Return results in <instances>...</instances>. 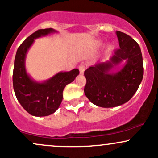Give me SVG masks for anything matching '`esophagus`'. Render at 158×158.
<instances>
[{"instance_id":"esophagus-1","label":"esophagus","mask_w":158,"mask_h":158,"mask_svg":"<svg viewBox=\"0 0 158 158\" xmlns=\"http://www.w3.org/2000/svg\"><path fill=\"white\" fill-rule=\"evenodd\" d=\"M79 73H80V74L83 75L84 71H85V66L83 64H81V65L79 66Z\"/></svg>"}]
</instances>
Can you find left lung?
<instances>
[{
    "mask_svg": "<svg viewBox=\"0 0 158 158\" xmlns=\"http://www.w3.org/2000/svg\"><path fill=\"white\" fill-rule=\"evenodd\" d=\"M119 48L108 60L97 63L85 71L84 92L89 100L101 107H114L132 98L142 80L143 61L138 43L128 35L116 31ZM124 65L112 71L122 62Z\"/></svg>",
    "mask_w": 158,
    "mask_h": 158,
    "instance_id": "8db88e82",
    "label": "left lung"
}]
</instances>
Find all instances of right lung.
<instances>
[{"label":"right lung","instance_id":"1","mask_svg":"<svg viewBox=\"0 0 158 158\" xmlns=\"http://www.w3.org/2000/svg\"><path fill=\"white\" fill-rule=\"evenodd\" d=\"M57 31L52 28L39 29L27 38L18 48L14 60L13 85L15 94L22 107L31 115L45 117L54 114L63 100V91L79 74L78 69L57 73L42 82L35 80L27 73L26 57L35 39Z\"/></svg>","mask_w":158,"mask_h":158}]
</instances>
